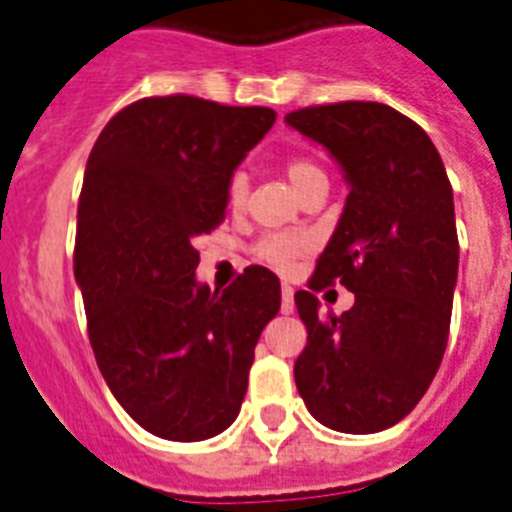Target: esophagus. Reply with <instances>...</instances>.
Returning <instances> with one entry per match:
<instances>
[{
  "instance_id": "1",
  "label": "esophagus",
  "mask_w": 512,
  "mask_h": 512,
  "mask_svg": "<svg viewBox=\"0 0 512 512\" xmlns=\"http://www.w3.org/2000/svg\"><path fill=\"white\" fill-rule=\"evenodd\" d=\"M281 313L284 315L294 313V289L289 284L281 286Z\"/></svg>"
}]
</instances>
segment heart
Segmentation results:
<instances>
[{
	"label": "heart",
	"instance_id": "heart-1",
	"mask_svg": "<svg viewBox=\"0 0 512 512\" xmlns=\"http://www.w3.org/2000/svg\"><path fill=\"white\" fill-rule=\"evenodd\" d=\"M286 178H289V184L292 189L297 191H305L307 186L313 184H321V181H328L326 173H323L315 162L310 160H292L286 165ZM226 199H228V207L231 210H242L244 199H247V176L244 173H236L231 181H228V189H226ZM310 247L305 236L299 234H270L265 239H260L257 244V257L263 260V263L273 265V268H286V265L292 263L294 257L302 255L305 249Z\"/></svg>",
	"mask_w": 512,
	"mask_h": 512
}]
</instances>
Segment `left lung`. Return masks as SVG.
Returning <instances> with one entry per match:
<instances>
[{
  "instance_id": "1",
  "label": "left lung",
  "mask_w": 512,
  "mask_h": 512,
  "mask_svg": "<svg viewBox=\"0 0 512 512\" xmlns=\"http://www.w3.org/2000/svg\"><path fill=\"white\" fill-rule=\"evenodd\" d=\"M284 120L321 144L350 186L310 289L339 280L356 294L342 316H321L312 292L294 294L307 328L294 381L318 423L376 434L421 402L442 365L460 257L450 178L426 131L381 102Z\"/></svg>"
}]
</instances>
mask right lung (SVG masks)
Here are the masks:
<instances>
[{
  "label": "right lung",
  "mask_w": 512,
  "mask_h": 512,
  "mask_svg": "<svg viewBox=\"0 0 512 512\" xmlns=\"http://www.w3.org/2000/svg\"><path fill=\"white\" fill-rule=\"evenodd\" d=\"M276 123L268 107L139 99L99 134L78 202L76 281L91 350L141 429L202 442L236 421L257 339L281 310L276 273L252 265L223 292L197 278L194 239Z\"/></svg>",
  "instance_id": "right-lung-1"
}]
</instances>
